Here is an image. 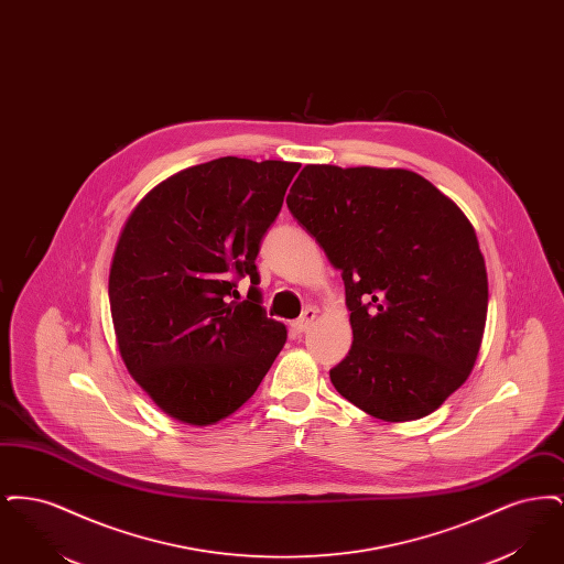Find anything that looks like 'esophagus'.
I'll return each instance as SVG.
<instances>
[{
    "label": "esophagus",
    "mask_w": 564,
    "mask_h": 564,
    "mask_svg": "<svg viewBox=\"0 0 564 564\" xmlns=\"http://www.w3.org/2000/svg\"><path fill=\"white\" fill-rule=\"evenodd\" d=\"M315 317H317V311L315 308H306L304 313H302V317L294 323V329L297 334H304L308 327H311V323L315 322Z\"/></svg>",
    "instance_id": "1"
}]
</instances>
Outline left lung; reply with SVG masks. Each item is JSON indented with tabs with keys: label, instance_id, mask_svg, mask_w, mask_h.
Here are the masks:
<instances>
[{
	"label": "left lung",
	"instance_id": "8db88e82",
	"mask_svg": "<svg viewBox=\"0 0 564 564\" xmlns=\"http://www.w3.org/2000/svg\"><path fill=\"white\" fill-rule=\"evenodd\" d=\"M288 207L345 281L352 345L336 391L387 423L437 410L471 375L488 279L467 215L408 169L306 164Z\"/></svg>",
	"mask_w": 564,
	"mask_h": 564
}]
</instances>
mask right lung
I'll return each instance as SVG.
<instances>
[{
	"label": "right lung",
	"instance_id": "add662e5",
	"mask_svg": "<svg viewBox=\"0 0 564 564\" xmlns=\"http://www.w3.org/2000/svg\"><path fill=\"white\" fill-rule=\"evenodd\" d=\"M297 162L224 156L150 189L127 217L109 267L120 357L180 423L215 425L247 402L288 329L269 319L256 258ZM252 279L238 302L234 279Z\"/></svg>",
	"mask_w": 564,
	"mask_h": 564
}]
</instances>
